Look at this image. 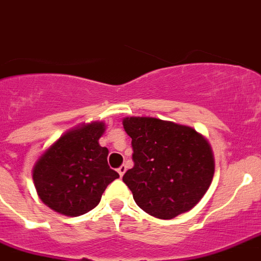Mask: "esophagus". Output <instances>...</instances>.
I'll list each match as a JSON object with an SVG mask.
<instances>
[{"label": "esophagus", "instance_id": "esophagus-1", "mask_svg": "<svg viewBox=\"0 0 261 261\" xmlns=\"http://www.w3.org/2000/svg\"><path fill=\"white\" fill-rule=\"evenodd\" d=\"M126 170H127V166H124V164H122V166H120V167L118 168V172H119L120 176H123L124 172H126Z\"/></svg>", "mask_w": 261, "mask_h": 261}]
</instances>
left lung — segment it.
I'll list each match as a JSON object with an SVG mask.
<instances>
[{
	"label": "left lung",
	"mask_w": 261,
	"mask_h": 261,
	"mask_svg": "<svg viewBox=\"0 0 261 261\" xmlns=\"http://www.w3.org/2000/svg\"><path fill=\"white\" fill-rule=\"evenodd\" d=\"M133 139L134 167L123 175L134 200L158 219H174L198 204L211 186L215 158L190 126L150 117L122 120Z\"/></svg>",
	"instance_id": "obj_1"
}]
</instances>
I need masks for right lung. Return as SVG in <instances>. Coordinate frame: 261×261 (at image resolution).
I'll return each mask as SVG.
<instances>
[{"mask_svg":"<svg viewBox=\"0 0 261 261\" xmlns=\"http://www.w3.org/2000/svg\"><path fill=\"white\" fill-rule=\"evenodd\" d=\"M103 122L75 126L43 151L33 166L39 199L53 211L80 216L100 201L111 181L119 178L107 164L109 150L99 144Z\"/></svg>","mask_w":261,"mask_h":261,"instance_id":"1","label":"right lung"}]
</instances>
